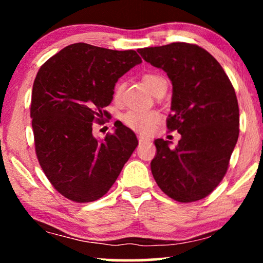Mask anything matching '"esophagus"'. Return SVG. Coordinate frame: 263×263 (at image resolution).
Returning <instances> with one entry per match:
<instances>
[{
  "label": "esophagus",
  "mask_w": 263,
  "mask_h": 263,
  "mask_svg": "<svg viewBox=\"0 0 263 263\" xmlns=\"http://www.w3.org/2000/svg\"><path fill=\"white\" fill-rule=\"evenodd\" d=\"M138 139H139V143H149L151 142L149 138H146V136H142V135H139Z\"/></svg>",
  "instance_id": "obj_1"
}]
</instances>
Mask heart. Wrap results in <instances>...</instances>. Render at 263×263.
I'll return each mask as SVG.
<instances>
[{"label":"heart","mask_w":263,"mask_h":263,"mask_svg":"<svg viewBox=\"0 0 263 263\" xmlns=\"http://www.w3.org/2000/svg\"><path fill=\"white\" fill-rule=\"evenodd\" d=\"M142 82L147 88L149 89L153 95H157L158 91H160L161 88L167 86L166 80L163 75L158 73H146L142 75ZM122 91H123V84L118 82L115 87L114 97L115 99L118 100L122 96ZM160 121V114L156 110L151 111H128L127 114L123 116L124 124L129 127L133 130L143 133L152 132L153 128L156 127L158 122Z\"/></svg>","instance_id":"1"}]
</instances>
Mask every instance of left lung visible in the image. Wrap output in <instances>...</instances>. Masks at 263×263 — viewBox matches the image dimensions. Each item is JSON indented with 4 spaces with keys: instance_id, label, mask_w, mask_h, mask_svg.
I'll use <instances>...</instances> for the list:
<instances>
[{
    "instance_id": "1",
    "label": "left lung",
    "mask_w": 263,
    "mask_h": 263,
    "mask_svg": "<svg viewBox=\"0 0 263 263\" xmlns=\"http://www.w3.org/2000/svg\"><path fill=\"white\" fill-rule=\"evenodd\" d=\"M172 82L170 132H178L176 148L157 139L151 170L157 184L178 202L201 200L217 188L229 168L239 135L235 88L217 60L189 43L138 50Z\"/></svg>"
}]
</instances>
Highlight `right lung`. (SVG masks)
<instances>
[{
	"label": "right lung",
	"mask_w": 263,
	"mask_h": 263,
	"mask_svg": "<svg viewBox=\"0 0 263 263\" xmlns=\"http://www.w3.org/2000/svg\"><path fill=\"white\" fill-rule=\"evenodd\" d=\"M134 50L117 51L75 43L46 61L32 88L31 118L38 161L53 188L74 202L109 192L138 146L123 124L98 140L93 122L109 117L118 79L141 63Z\"/></svg>",
	"instance_id": "add662e5"
}]
</instances>
